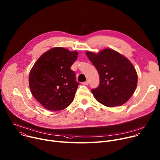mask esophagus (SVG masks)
<instances>
[{
  "mask_svg": "<svg viewBox=\"0 0 160 160\" xmlns=\"http://www.w3.org/2000/svg\"><path fill=\"white\" fill-rule=\"evenodd\" d=\"M88 81H85V82H82V84H84V85H88Z\"/></svg>",
  "mask_w": 160,
  "mask_h": 160,
  "instance_id": "1",
  "label": "esophagus"
}]
</instances>
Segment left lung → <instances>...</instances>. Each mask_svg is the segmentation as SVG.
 I'll return each mask as SVG.
<instances>
[{
	"label": "left lung",
	"mask_w": 160,
	"mask_h": 160,
	"mask_svg": "<svg viewBox=\"0 0 160 160\" xmlns=\"http://www.w3.org/2000/svg\"><path fill=\"white\" fill-rule=\"evenodd\" d=\"M87 57L99 72V87L92 90L95 99L107 107L126 103L136 90L138 75L131 61L111 48L99 53L87 52Z\"/></svg>",
	"instance_id": "8db88e82"
}]
</instances>
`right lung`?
Here are the masks:
<instances>
[{
	"label": "right lung",
	"instance_id": "add662e5",
	"mask_svg": "<svg viewBox=\"0 0 160 160\" xmlns=\"http://www.w3.org/2000/svg\"><path fill=\"white\" fill-rule=\"evenodd\" d=\"M78 56L76 51L54 47L36 61L29 76L31 92L45 109L60 111L74 99L79 84L70 69Z\"/></svg>",
	"mask_w": 160,
	"mask_h": 160
}]
</instances>
